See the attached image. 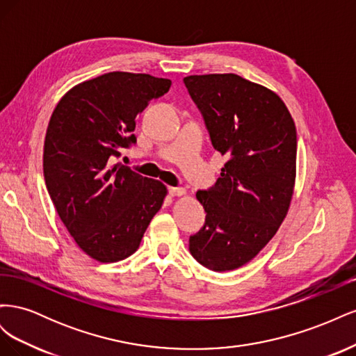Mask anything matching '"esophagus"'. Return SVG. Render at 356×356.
I'll use <instances>...</instances> for the list:
<instances>
[{
    "label": "esophagus",
    "instance_id": "obj_1",
    "mask_svg": "<svg viewBox=\"0 0 356 356\" xmlns=\"http://www.w3.org/2000/svg\"><path fill=\"white\" fill-rule=\"evenodd\" d=\"M168 191H169L170 196H184L186 195V190L181 188V187H169Z\"/></svg>",
    "mask_w": 356,
    "mask_h": 356
}]
</instances>
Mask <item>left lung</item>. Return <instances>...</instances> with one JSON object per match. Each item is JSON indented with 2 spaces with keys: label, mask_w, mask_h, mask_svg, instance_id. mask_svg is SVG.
<instances>
[{
  "label": "left lung",
  "mask_w": 356,
  "mask_h": 356,
  "mask_svg": "<svg viewBox=\"0 0 356 356\" xmlns=\"http://www.w3.org/2000/svg\"><path fill=\"white\" fill-rule=\"evenodd\" d=\"M184 84L213 148L227 157L217 182L196 193L207 218L188 250L209 270H234L263 250L288 212L296 124L276 93L241 75H188Z\"/></svg>",
  "instance_id": "1"
}]
</instances>
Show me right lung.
<instances>
[{"instance_id": "right-lung-1", "label": "right lung", "mask_w": 356, "mask_h": 356, "mask_svg": "<svg viewBox=\"0 0 356 356\" xmlns=\"http://www.w3.org/2000/svg\"><path fill=\"white\" fill-rule=\"evenodd\" d=\"M170 80L114 71L72 88L47 127L42 169L62 222L81 251L101 263L132 255L161 208L166 187L117 163L136 144V115Z\"/></svg>"}]
</instances>
